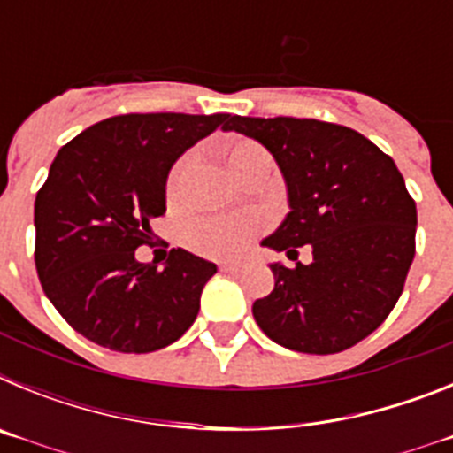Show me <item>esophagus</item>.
<instances>
[{
	"mask_svg": "<svg viewBox=\"0 0 453 453\" xmlns=\"http://www.w3.org/2000/svg\"><path fill=\"white\" fill-rule=\"evenodd\" d=\"M219 270L229 272V274H235V272L242 270V265H240V263H222V265H219Z\"/></svg>",
	"mask_w": 453,
	"mask_h": 453,
	"instance_id": "obj_1",
	"label": "esophagus"
}]
</instances>
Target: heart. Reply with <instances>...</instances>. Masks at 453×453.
Here are the masks:
<instances>
[{"label": "heart", "instance_id": "heart-1", "mask_svg": "<svg viewBox=\"0 0 453 453\" xmlns=\"http://www.w3.org/2000/svg\"><path fill=\"white\" fill-rule=\"evenodd\" d=\"M195 156L183 154L172 165L167 174L165 195L170 203H181L188 190V179H190ZM226 163L235 177L245 181L250 174H254L261 167H270V154L254 140H238L226 147ZM265 226V219L261 213H240L226 215V218H199L192 219L183 231V242L190 247L195 254H202L206 258H235L250 247L251 238L258 235Z\"/></svg>", "mask_w": 453, "mask_h": 453}]
</instances>
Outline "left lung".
<instances>
[{
	"instance_id": "left-lung-1",
	"label": "left lung",
	"mask_w": 453,
	"mask_h": 453,
	"mask_svg": "<svg viewBox=\"0 0 453 453\" xmlns=\"http://www.w3.org/2000/svg\"><path fill=\"white\" fill-rule=\"evenodd\" d=\"M270 150L288 183L290 213L263 245L313 263L272 265L274 290L254 318L276 345L338 354L376 331L402 297L415 258L418 208L390 156L342 124L229 115ZM295 261V258H292Z\"/></svg>"
}]
</instances>
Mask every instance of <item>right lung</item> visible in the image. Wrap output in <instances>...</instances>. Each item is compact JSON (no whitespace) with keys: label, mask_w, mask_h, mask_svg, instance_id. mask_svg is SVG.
Returning <instances> with one entry per match:
<instances>
[{"label":"right lung","mask_w":453,"mask_h":453,"mask_svg":"<svg viewBox=\"0 0 453 453\" xmlns=\"http://www.w3.org/2000/svg\"><path fill=\"white\" fill-rule=\"evenodd\" d=\"M226 113H127L81 131L56 154L35 195V270L72 329L95 345L147 354L181 338L218 272L170 250L165 267L138 263L150 219L165 215L172 163Z\"/></svg>","instance_id":"right-lung-1"}]
</instances>
